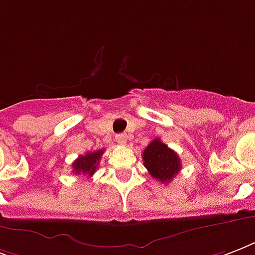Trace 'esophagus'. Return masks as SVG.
Returning a JSON list of instances; mask_svg holds the SVG:
<instances>
[{
	"label": "esophagus",
	"mask_w": 255,
	"mask_h": 255,
	"mask_svg": "<svg viewBox=\"0 0 255 255\" xmlns=\"http://www.w3.org/2000/svg\"><path fill=\"white\" fill-rule=\"evenodd\" d=\"M115 139H116V141L119 144H126L127 143V135L126 133H118V135L115 136Z\"/></svg>",
	"instance_id": "esophagus-1"
}]
</instances>
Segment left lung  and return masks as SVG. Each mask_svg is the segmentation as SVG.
Listing matches in <instances>:
<instances>
[{"label":"left lung","mask_w":255,"mask_h":255,"mask_svg":"<svg viewBox=\"0 0 255 255\" xmlns=\"http://www.w3.org/2000/svg\"><path fill=\"white\" fill-rule=\"evenodd\" d=\"M145 168L152 178L168 183L182 168L178 153L168 148L160 139H153L143 152Z\"/></svg>","instance_id":"1"}]
</instances>
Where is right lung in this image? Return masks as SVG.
I'll use <instances>...</instances> for the list:
<instances>
[{"label": "right lung", "mask_w": 255, "mask_h": 255, "mask_svg": "<svg viewBox=\"0 0 255 255\" xmlns=\"http://www.w3.org/2000/svg\"><path fill=\"white\" fill-rule=\"evenodd\" d=\"M103 153H104V149H99V151H93V152H87L85 155H80L72 164L73 172L77 175L83 174L92 176L95 174V171H96L97 166H99V162H100V158L103 156Z\"/></svg>", "instance_id": "add662e5"}]
</instances>
